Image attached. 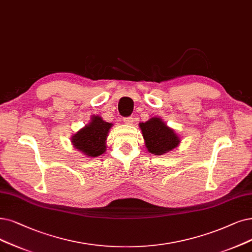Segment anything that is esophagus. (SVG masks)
Wrapping results in <instances>:
<instances>
[{"instance_id": "1", "label": "esophagus", "mask_w": 252, "mask_h": 252, "mask_svg": "<svg viewBox=\"0 0 252 252\" xmlns=\"http://www.w3.org/2000/svg\"><path fill=\"white\" fill-rule=\"evenodd\" d=\"M133 122H134V120H133L132 117H128V118H125V119H124V123H125L126 125H132Z\"/></svg>"}]
</instances>
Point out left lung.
<instances>
[{"instance_id":"8db88e82","label":"left lung","mask_w":252,"mask_h":252,"mask_svg":"<svg viewBox=\"0 0 252 252\" xmlns=\"http://www.w3.org/2000/svg\"><path fill=\"white\" fill-rule=\"evenodd\" d=\"M138 126L142 130L145 146L151 154L164 155L181 143L178 133L159 117L151 118L145 123H139Z\"/></svg>"}]
</instances>
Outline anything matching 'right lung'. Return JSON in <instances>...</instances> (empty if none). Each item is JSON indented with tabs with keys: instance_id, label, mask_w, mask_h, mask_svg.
Instances as JSON below:
<instances>
[{
	"instance_id": "obj_1",
	"label": "right lung",
	"mask_w": 252,
	"mask_h": 252,
	"mask_svg": "<svg viewBox=\"0 0 252 252\" xmlns=\"http://www.w3.org/2000/svg\"><path fill=\"white\" fill-rule=\"evenodd\" d=\"M113 124L100 116H92L90 122L72 135L73 147L87 157H97L106 151V138Z\"/></svg>"
}]
</instances>
